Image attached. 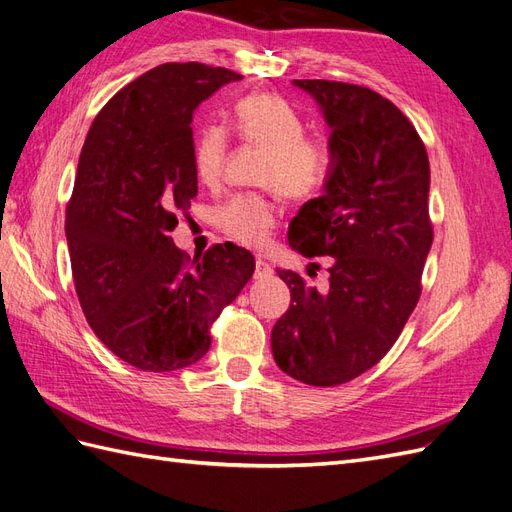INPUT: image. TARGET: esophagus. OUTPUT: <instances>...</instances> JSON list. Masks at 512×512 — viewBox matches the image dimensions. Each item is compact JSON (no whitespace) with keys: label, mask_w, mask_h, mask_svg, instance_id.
<instances>
[{"label":"esophagus","mask_w":512,"mask_h":512,"mask_svg":"<svg viewBox=\"0 0 512 512\" xmlns=\"http://www.w3.org/2000/svg\"><path fill=\"white\" fill-rule=\"evenodd\" d=\"M273 275V267L269 265V262H265L262 258L256 260V271H254V278L256 280H267Z\"/></svg>","instance_id":"34e87169"}]
</instances>
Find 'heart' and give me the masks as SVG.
<instances>
[{
	"instance_id": "1",
	"label": "heart",
	"mask_w": 512,
	"mask_h": 512,
	"mask_svg": "<svg viewBox=\"0 0 512 512\" xmlns=\"http://www.w3.org/2000/svg\"><path fill=\"white\" fill-rule=\"evenodd\" d=\"M234 131L243 142L269 150L260 183L275 187L293 200L319 193L331 174V150L323 140L306 135V122L282 96L247 94L234 105ZM228 133L222 127L202 129L193 146V168L204 185H217L224 176ZM217 224L230 239L247 247H265L278 224L275 204L262 193H239L217 213Z\"/></svg>"
}]
</instances>
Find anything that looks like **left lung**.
<instances>
[{"label": "left lung", "instance_id": "8db88e82", "mask_svg": "<svg viewBox=\"0 0 512 512\" xmlns=\"http://www.w3.org/2000/svg\"><path fill=\"white\" fill-rule=\"evenodd\" d=\"M293 86L319 105L334 163L323 196L290 219L288 243L334 260L327 290L278 269L290 308L273 325L271 351L288 377L329 388L375 366L416 308L433 243L431 168L413 124L375 90L325 79Z\"/></svg>", "mask_w": 512, "mask_h": 512}]
</instances>
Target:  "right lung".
Returning <instances> with one entry per match:
<instances>
[{
  "label": "right lung",
  "instance_id": "obj_1",
  "mask_svg": "<svg viewBox=\"0 0 512 512\" xmlns=\"http://www.w3.org/2000/svg\"><path fill=\"white\" fill-rule=\"evenodd\" d=\"M239 79L222 66L161 64L101 109L81 148L66 206L77 297L96 338L146 372L202 359L211 323L256 269L234 243L189 260L170 237L198 193L193 112Z\"/></svg>",
  "mask_w": 512,
  "mask_h": 512
}]
</instances>
